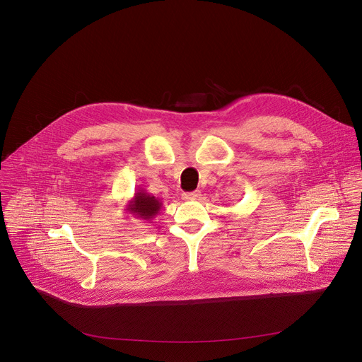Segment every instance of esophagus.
Wrapping results in <instances>:
<instances>
[{
    "mask_svg": "<svg viewBox=\"0 0 362 362\" xmlns=\"http://www.w3.org/2000/svg\"><path fill=\"white\" fill-rule=\"evenodd\" d=\"M200 197V192L194 190V192H186L182 194L183 200H197Z\"/></svg>",
    "mask_w": 362,
    "mask_h": 362,
    "instance_id": "1",
    "label": "esophagus"
}]
</instances>
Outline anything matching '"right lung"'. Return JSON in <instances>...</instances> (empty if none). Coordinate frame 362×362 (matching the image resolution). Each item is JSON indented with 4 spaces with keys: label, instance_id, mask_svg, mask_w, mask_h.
<instances>
[{
    "label": "right lung",
    "instance_id": "obj_1",
    "mask_svg": "<svg viewBox=\"0 0 362 362\" xmlns=\"http://www.w3.org/2000/svg\"><path fill=\"white\" fill-rule=\"evenodd\" d=\"M162 200L156 196L147 193L143 189H139L134 196L127 202L126 212L133 215L134 218L143 221H151L162 209Z\"/></svg>",
    "mask_w": 362,
    "mask_h": 362
}]
</instances>
